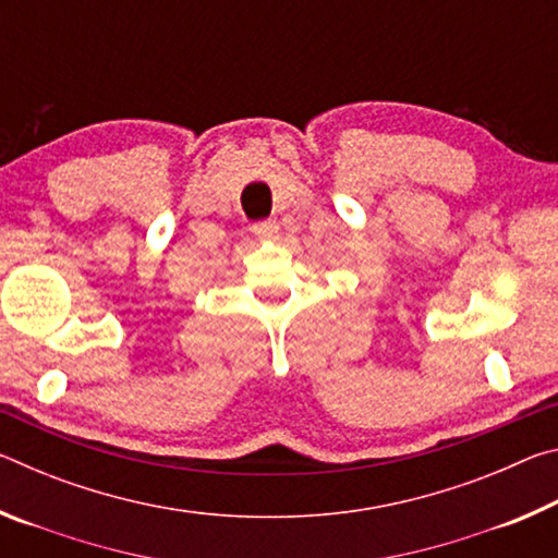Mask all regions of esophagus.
Listing matches in <instances>:
<instances>
[{
    "mask_svg": "<svg viewBox=\"0 0 558 558\" xmlns=\"http://www.w3.org/2000/svg\"><path fill=\"white\" fill-rule=\"evenodd\" d=\"M251 231H253V235H256V239H260V241H272V239H278V231H280V226L276 223V221H258V223H253L251 226Z\"/></svg>",
    "mask_w": 558,
    "mask_h": 558,
    "instance_id": "1",
    "label": "esophagus"
}]
</instances>
